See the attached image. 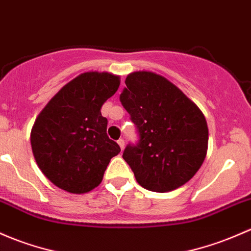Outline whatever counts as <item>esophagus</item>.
<instances>
[{
	"instance_id": "esophagus-1",
	"label": "esophagus",
	"mask_w": 251,
	"mask_h": 251,
	"mask_svg": "<svg viewBox=\"0 0 251 251\" xmlns=\"http://www.w3.org/2000/svg\"><path fill=\"white\" fill-rule=\"evenodd\" d=\"M118 144H119V147L121 148V150H123L124 149V146H125V141H124L123 138L118 139Z\"/></svg>"
}]
</instances>
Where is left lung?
<instances>
[{
  "mask_svg": "<svg viewBox=\"0 0 251 251\" xmlns=\"http://www.w3.org/2000/svg\"><path fill=\"white\" fill-rule=\"evenodd\" d=\"M120 102L138 134L123 157L144 189L167 192L200 170L208 147L207 121L174 84L152 72L127 75Z\"/></svg>",
  "mask_w": 251,
  "mask_h": 251,
  "instance_id": "left-lung-1",
  "label": "left lung"
}]
</instances>
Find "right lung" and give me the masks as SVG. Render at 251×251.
Listing matches in <instances>:
<instances>
[{
  "label": "right lung",
  "instance_id": "obj_1",
  "mask_svg": "<svg viewBox=\"0 0 251 251\" xmlns=\"http://www.w3.org/2000/svg\"><path fill=\"white\" fill-rule=\"evenodd\" d=\"M120 85L118 75L86 72L52 97L36 119L31 147L37 165L57 188L72 194L100 185L112 157L120 152L107 136L101 108Z\"/></svg>",
  "mask_w": 251,
  "mask_h": 251
}]
</instances>
